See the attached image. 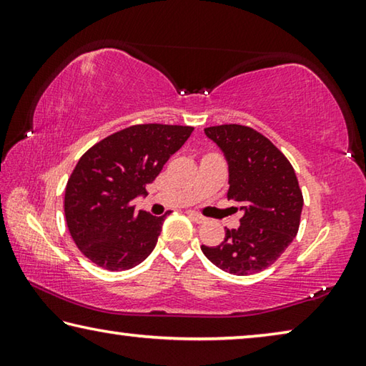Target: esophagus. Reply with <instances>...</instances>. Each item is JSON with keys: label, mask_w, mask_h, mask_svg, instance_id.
I'll use <instances>...</instances> for the list:
<instances>
[{"label": "esophagus", "mask_w": 366, "mask_h": 366, "mask_svg": "<svg viewBox=\"0 0 366 366\" xmlns=\"http://www.w3.org/2000/svg\"><path fill=\"white\" fill-rule=\"evenodd\" d=\"M187 214H189V218H192L195 222H198V224H202V222L207 221V218H203L202 214H198V213H195V212H189Z\"/></svg>", "instance_id": "esophagus-1"}]
</instances>
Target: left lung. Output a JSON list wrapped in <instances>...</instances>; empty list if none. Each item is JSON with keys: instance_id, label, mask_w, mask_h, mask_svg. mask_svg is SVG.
<instances>
[{"instance_id": "left-lung-1", "label": "left lung", "mask_w": 366, "mask_h": 366, "mask_svg": "<svg viewBox=\"0 0 366 366\" xmlns=\"http://www.w3.org/2000/svg\"><path fill=\"white\" fill-rule=\"evenodd\" d=\"M229 164L227 200L244 214L219 245H202L213 264L235 276L255 274L280 258L299 232L303 195L284 153L263 134L240 124L205 129ZM237 209V208H235Z\"/></svg>"}]
</instances>
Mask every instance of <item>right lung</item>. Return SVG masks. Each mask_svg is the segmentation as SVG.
I'll return each mask as SVG.
<instances>
[{"instance_id":"add662e5","label":"right lung","mask_w":366,"mask_h":366,"mask_svg":"<svg viewBox=\"0 0 366 366\" xmlns=\"http://www.w3.org/2000/svg\"><path fill=\"white\" fill-rule=\"evenodd\" d=\"M194 127L137 124L89 148L74 168L64 192V214L79 250L100 268L122 271L153 252L164 216L135 212L166 161Z\"/></svg>"}]
</instances>
